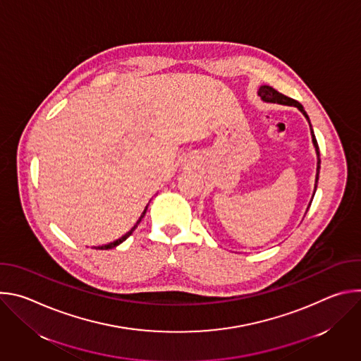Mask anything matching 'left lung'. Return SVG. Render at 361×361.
<instances>
[{
    "instance_id": "left-lung-1",
    "label": "left lung",
    "mask_w": 361,
    "mask_h": 361,
    "mask_svg": "<svg viewBox=\"0 0 361 361\" xmlns=\"http://www.w3.org/2000/svg\"><path fill=\"white\" fill-rule=\"evenodd\" d=\"M259 95H260L264 101H269V102H279V104H284V106H294V107H297V109L304 114V117L307 118L308 124H310L312 137H313V142H314L316 152H317V159H319V161H317V176H316V188H317L319 174H320V161H322V160H320V149H319V144H317V140H316V135H314V131H313V127H312L310 118H308V116H307V113L304 111L302 106L300 104L298 101H295V99H293V98H290V97H287V95H284V94L279 92L277 90H274L273 87H269V85H262V87H260V90H259Z\"/></svg>"
}]
</instances>
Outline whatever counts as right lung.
<instances>
[{"instance_id": "1", "label": "right lung", "mask_w": 361, "mask_h": 361, "mask_svg": "<svg viewBox=\"0 0 361 361\" xmlns=\"http://www.w3.org/2000/svg\"><path fill=\"white\" fill-rule=\"evenodd\" d=\"M145 212H147V207H145V210H144V212H142V214H141V217H140V219H138V221H137V224H135V226H134V227H133V228H131V230H130V231H128V233H127V234H126V235H123V237H121V238H118V240H116V241H113V243H110V244H106V245H101V247H97V248H99V250H109V248H114V247H116V245H118V244H121V243H123V241H124V240H126V238H128V237H130V235H131V234H133V231H134V230H135V228H137V226H138V224H140V221H141V219H142V217H144V214H145Z\"/></svg>"}]
</instances>
